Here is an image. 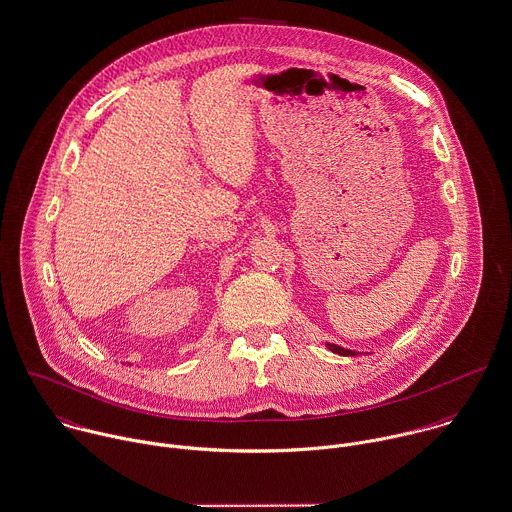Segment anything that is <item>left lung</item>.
I'll list each match as a JSON object with an SVG mask.
<instances>
[{
  "label": "left lung",
  "instance_id": "left-lung-1",
  "mask_svg": "<svg viewBox=\"0 0 512 512\" xmlns=\"http://www.w3.org/2000/svg\"><path fill=\"white\" fill-rule=\"evenodd\" d=\"M326 348H328L330 352H334V354H340V356H356V352H354V350L342 348V346H338V344H332V342H326Z\"/></svg>",
  "mask_w": 512,
  "mask_h": 512
}]
</instances>
